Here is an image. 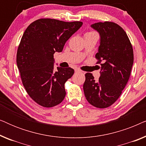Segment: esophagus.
<instances>
[{
  "label": "esophagus",
  "instance_id": "34e87169",
  "mask_svg": "<svg viewBox=\"0 0 146 146\" xmlns=\"http://www.w3.org/2000/svg\"><path fill=\"white\" fill-rule=\"evenodd\" d=\"M75 72L76 73H80V72H82V71L79 69H75Z\"/></svg>",
  "mask_w": 146,
  "mask_h": 146
}]
</instances>
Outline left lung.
I'll return each mask as SVG.
<instances>
[{
  "mask_svg": "<svg viewBox=\"0 0 146 146\" xmlns=\"http://www.w3.org/2000/svg\"><path fill=\"white\" fill-rule=\"evenodd\" d=\"M91 27L100 35L96 58L103 64L98 80H95L92 74H86L84 92L90 104L105 108L118 99L128 81L133 63V48L127 34L117 24L97 23Z\"/></svg>",
  "mask_w": 146,
  "mask_h": 146,
  "instance_id": "8db88e82",
  "label": "left lung"
}]
</instances>
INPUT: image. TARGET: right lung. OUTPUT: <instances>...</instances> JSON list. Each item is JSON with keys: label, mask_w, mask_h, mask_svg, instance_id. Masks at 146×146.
Wrapping results in <instances>:
<instances>
[{"label": "right lung", "mask_w": 146, "mask_h": 146, "mask_svg": "<svg viewBox=\"0 0 146 146\" xmlns=\"http://www.w3.org/2000/svg\"><path fill=\"white\" fill-rule=\"evenodd\" d=\"M82 25L78 21L41 19L31 23L23 34L17 50V66L28 94L42 106H55L65 98L64 84L74 70L70 67L55 70L54 54L62 51Z\"/></svg>", "instance_id": "1"}]
</instances>
